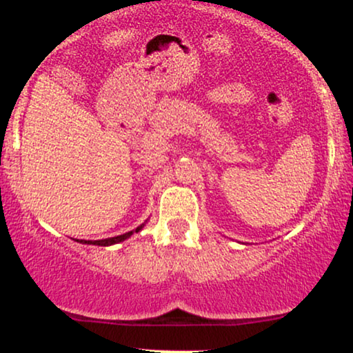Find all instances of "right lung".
I'll use <instances>...</instances> for the list:
<instances>
[{
  "label": "right lung",
  "mask_w": 353,
  "mask_h": 353,
  "mask_svg": "<svg viewBox=\"0 0 353 353\" xmlns=\"http://www.w3.org/2000/svg\"><path fill=\"white\" fill-rule=\"evenodd\" d=\"M143 225H145V224L139 225V228L135 229V231H130V232L121 234V236H116V237H110V239H101V241H79V239H77V242H81V243H87V245H101V247L114 245V243H119V242H122V241H125V239H129L130 236H132L134 232H139V231H142V228H143Z\"/></svg>",
  "instance_id": "right-lung-1"
}]
</instances>
